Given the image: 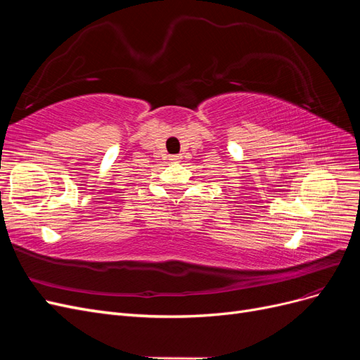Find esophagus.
Returning <instances> with one entry per match:
<instances>
[{"instance_id": "34e87169", "label": "esophagus", "mask_w": 360, "mask_h": 360, "mask_svg": "<svg viewBox=\"0 0 360 360\" xmlns=\"http://www.w3.org/2000/svg\"><path fill=\"white\" fill-rule=\"evenodd\" d=\"M181 158L180 156H171V159L169 160H172V162H179Z\"/></svg>"}]
</instances>
